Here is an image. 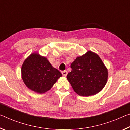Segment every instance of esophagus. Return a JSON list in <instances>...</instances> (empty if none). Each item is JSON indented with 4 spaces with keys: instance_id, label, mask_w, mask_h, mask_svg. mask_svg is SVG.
<instances>
[{
    "instance_id": "obj_1",
    "label": "esophagus",
    "mask_w": 130,
    "mask_h": 130,
    "mask_svg": "<svg viewBox=\"0 0 130 130\" xmlns=\"http://www.w3.org/2000/svg\"><path fill=\"white\" fill-rule=\"evenodd\" d=\"M62 75L63 76H67V74H68V72L66 71H63L62 72Z\"/></svg>"
}]
</instances>
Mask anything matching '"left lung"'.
<instances>
[{
	"instance_id": "obj_1",
	"label": "left lung",
	"mask_w": 130,
	"mask_h": 130,
	"mask_svg": "<svg viewBox=\"0 0 130 130\" xmlns=\"http://www.w3.org/2000/svg\"><path fill=\"white\" fill-rule=\"evenodd\" d=\"M71 67L72 71L67 76L76 93L88 96L98 94L106 85L108 71L96 53L88 51L77 57Z\"/></svg>"
}]
</instances>
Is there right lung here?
<instances>
[{
    "label": "right lung",
    "mask_w": 130,
    "mask_h": 130,
    "mask_svg": "<svg viewBox=\"0 0 130 130\" xmlns=\"http://www.w3.org/2000/svg\"><path fill=\"white\" fill-rule=\"evenodd\" d=\"M62 76L46 57L38 52L29 55L21 67V77L24 84L32 91L39 94L50 90Z\"/></svg>",
    "instance_id": "1"
}]
</instances>
